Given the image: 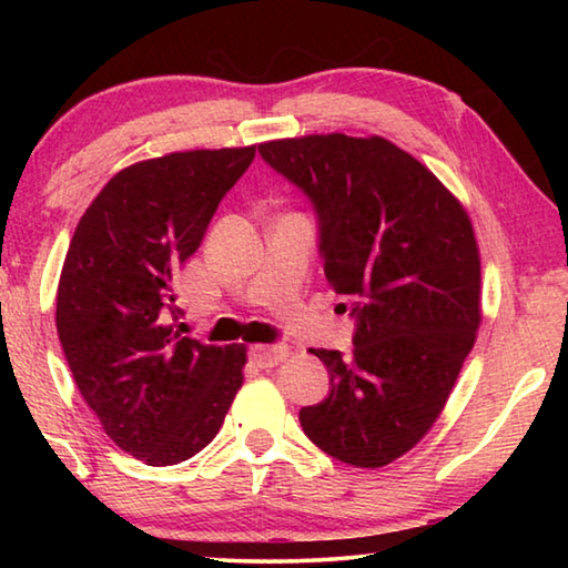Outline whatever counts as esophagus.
Returning a JSON list of instances; mask_svg holds the SVG:
<instances>
[{
	"label": "esophagus",
	"instance_id": "esophagus-1",
	"mask_svg": "<svg viewBox=\"0 0 568 568\" xmlns=\"http://www.w3.org/2000/svg\"><path fill=\"white\" fill-rule=\"evenodd\" d=\"M285 355V345H253V348H250V361H253L257 368H273V365L281 363Z\"/></svg>",
	"mask_w": 568,
	"mask_h": 568
}]
</instances>
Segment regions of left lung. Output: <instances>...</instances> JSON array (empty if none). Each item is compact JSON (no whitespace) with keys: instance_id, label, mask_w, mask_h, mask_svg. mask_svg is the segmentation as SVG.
I'll list each match as a JSON object with an SVG mask.
<instances>
[{"instance_id":"8db88e82","label":"left lung","mask_w":568,"mask_h":568,"mask_svg":"<svg viewBox=\"0 0 568 568\" xmlns=\"http://www.w3.org/2000/svg\"><path fill=\"white\" fill-rule=\"evenodd\" d=\"M257 152L311 200L325 277L353 301V351L311 348L331 390L297 418L328 456L381 468L426 436L474 348V227L434 172L383 138L307 134Z\"/></svg>"}]
</instances>
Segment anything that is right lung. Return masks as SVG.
<instances>
[{"mask_svg": "<svg viewBox=\"0 0 568 568\" xmlns=\"http://www.w3.org/2000/svg\"><path fill=\"white\" fill-rule=\"evenodd\" d=\"M253 148L190 150L118 172L77 225L57 287V333L104 434L148 466L217 436L243 386L245 345L175 331V275L203 243Z\"/></svg>", "mask_w": 568, "mask_h": 568, "instance_id": "add662e5", "label": "right lung"}]
</instances>
